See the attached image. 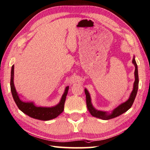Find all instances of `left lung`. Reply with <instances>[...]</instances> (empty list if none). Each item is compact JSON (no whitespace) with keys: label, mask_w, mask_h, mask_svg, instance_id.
Masks as SVG:
<instances>
[{"label":"left lung","mask_w":150,"mask_h":150,"mask_svg":"<svg viewBox=\"0 0 150 150\" xmlns=\"http://www.w3.org/2000/svg\"><path fill=\"white\" fill-rule=\"evenodd\" d=\"M132 62L135 66V70H134V82L133 84V90L130 94L129 98L125 102L123 103L120 104L118 107L114 108V109L111 112V113L105 112V111H101L98 110L96 109L92 105V101H91V98L90 95L86 88L84 89V92L86 94V106L88 109L91 115L93 116V117H96L98 118H100L102 120H110L114 118H116L117 116H119L121 115L123 113L125 112L126 111H127L133 105V102L134 101V99L136 98L138 88H139V74H138V67L137 64L134 59V56L133 58V61Z\"/></svg>","instance_id":"8db88e82"}]
</instances>
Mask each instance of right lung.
<instances>
[{
  "instance_id": "right-lung-1",
  "label": "right lung",
  "mask_w": 150,
  "mask_h": 150,
  "mask_svg": "<svg viewBox=\"0 0 150 150\" xmlns=\"http://www.w3.org/2000/svg\"><path fill=\"white\" fill-rule=\"evenodd\" d=\"M14 77V65L11 67V79H10V88L11 94L15 102L18 107L19 109L21 110L28 116L34 119L47 121L57 118L64 111V103L66 101V96L69 90V86H66L62 98L58 104L51 107H37L35 105L34 102H25L20 99L19 96L16 92V88L13 83Z\"/></svg>"
}]
</instances>
